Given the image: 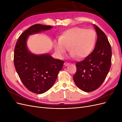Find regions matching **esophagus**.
I'll return each instance as SVG.
<instances>
[{"label": "esophagus", "mask_w": 122, "mask_h": 122, "mask_svg": "<svg viewBox=\"0 0 122 122\" xmlns=\"http://www.w3.org/2000/svg\"><path fill=\"white\" fill-rule=\"evenodd\" d=\"M69 64H70L69 62H65V63H64V65H65V66H67L69 65Z\"/></svg>", "instance_id": "obj_1"}]
</instances>
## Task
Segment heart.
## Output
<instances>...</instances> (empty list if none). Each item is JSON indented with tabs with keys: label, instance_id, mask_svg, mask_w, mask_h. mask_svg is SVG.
Here are the masks:
<instances>
[{
	"label": "heart",
	"instance_id": "obj_1",
	"mask_svg": "<svg viewBox=\"0 0 122 122\" xmlns=\"http://www.w3.org/2000/svg\"><path fill=\"white\" fill-rule=\"evenodd\" d=\"M96 34L91 29L75 27L65 31L55 40V52L62 57L68 50L73 58H82L89 55L94 47Z\"/></svg>",
	"mask_w": 122,
	"mask_h": 122
}]
</instances>
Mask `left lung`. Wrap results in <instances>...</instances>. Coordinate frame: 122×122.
Wrapping results in <instances>:
<instances>
[{"label": "left lung", "instance_id": "obj_1", "mask_svg": "<svg viewBox=\"0 0 122 122\" xmlns=\"http://www.w3.org/2000/svg\"><path fill=\"white\" fill-rule=\"evenodd\" d=\"M97 34L95 49L84 60L76 64L73 80L80 90L90 92L97 90L104 82L112 64V48L106 35L94 25Z\"/></svg>", "mask_w": 122, "mask_h": 122}]
</instances>
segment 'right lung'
I'll return each mask as SVG.
<instances>
[{
  "label": "right lung",
  "instance_id": "add662e5",
  "mask_svg": "<svg viewBox=\"0 0 122 122\" xmlns=\"http://www.w3.org/2000/svg\"><path fill=\"white\" fill-rule=\"evenodd\" d=\"M52 27L36 24L31 26L18 38L14 50L15 67L24 86L30 92L42 94L49 90L56 81L64 61L49 54L35 55L28 50L26 40L29 36Z\"/></svg>",
  "mask_w": 122,
  "mask_h": 122
}]
</instances>
